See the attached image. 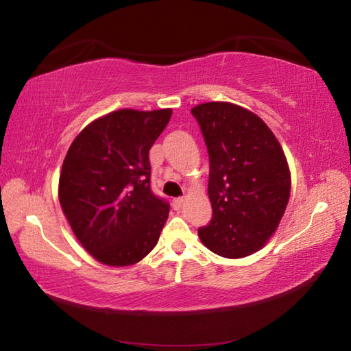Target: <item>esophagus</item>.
<instances>
[{
	"instance_id": "esophagus-1",
	"label": "esophagus",
	"mask_w": 351,
	"mask_h": 351,
	"mask_svg": "<svg viewBox=\"0 0 351 351\" xmlns=\"http://www.w3.org/2000/svg\"><path fill=\"white\" fill-rule=\"evenodd\" d=\"M184 202H185V197H175L173 200H171V205H173L175 210L178 211V210H181Z\"/></svg>"
}]
</instances>
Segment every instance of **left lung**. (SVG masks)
Segmentation results:
<instances>
[{
    "label": "left lung",
    "mask_w": 351,
    "mask_h": 351,
    "mask_svg": "<svg viewBox=\"0 0 351 351\" xmlns=\"http://www.w3.org/2000/svg\"><path fill=\"white\" fill-rule=\"evenodd\" d=\"M210 154L213 219L199 228L215 255L237 259L261 250L287 210L291 173L280 143L250 110L230 102L191 108Z\"/></svg>",
    "instance_id": "8db88e82"
}]
</instances>
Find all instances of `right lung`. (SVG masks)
<instances>
[{
    "label": "right lung",
    "instance_id": "right-lung-1",
    "mask_svg": "<svg viewBox=\"0 0 351 351\" xmlns=\"http://www.w3.org/2000/svg\"><path fill=\"white\" fill-rule=\"evenodd\" d=\"M171 108H123L88 123L64 156L58 200L81 245L111 267L137 264L151 252L169 204L151 190L149 151Z\"/></svg>",
    "mask_w": 351,
    "mask_h": 351
}]
</instances>
